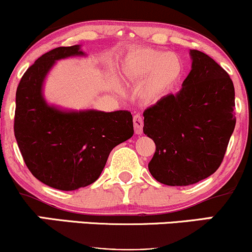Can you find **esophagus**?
<instances>
[{
	"mask_svg": "<svg viewBox=\"0 0 252 252\" xmlns=\"http://www.w3.org/2000/svg\"><path fill=\"white\" fill-rule=\"evenodd\" d=\"M134 128L135 134L141 135L143 132V120L140 114H136L134 116Z\"/></svg>",
	"mask_w": 252,
	"mask_h": 252,
	"instance_id": "34e87169",
	"label": "esophagus"
}]
</instances>
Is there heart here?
<instances>
[{"instance_id":"heart-1","label":"heart","mask_w":252,"mask_h":252,"mask_svg":"<svg viewBox=\"0 0 252 252\" xmlns=\"http://www.w3.org/2000/svg\"><path fill=\"white\" fill-rule=\"evenodd\" d=\"M122 73L132 83H142L146 99L155 100L174 86L182 73L180 58L150 47H136L124 58Z\"/></svg>"}]
</instances>
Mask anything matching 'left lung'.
<instances>
[{
    "instance_id": "1",
    "label": "left lung",
    "mask_w": 252,
    "mask_h": 252,
    "mask_svg": "<svg viewBox=\"0 0 252 252\" xmlns=\"http://www.w3.org/2000/svg\"><path fill=\"white\" fill-rule=\"evenodd\" d=\"M192 68L176 94L143 112V132L155 142L148 168L168 186H189L220 166L236 126L235 88L212 58L190 50Z\"/></svg>"
}]
</instances>
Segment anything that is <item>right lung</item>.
Listing matches in <instances>:
<instances>
[{"label":"right lung","instance_id":"1","mask_svg":"<svg viewBox=\"0 0 252 252\" xmlns=\"http://www.w3.org/2000/svg\"><path fill=\"white\" fill-rule=\"evenodd\" d=\"M80 45L45 53L25 72L16 90L14 134L26 166L37 180L60 190L99 178L110 152L134 135L128 110H66L50 105L43 83L58 60L85 57Z\"/></svg>","mask_w":252,"mask_h":252}]
</instances>
